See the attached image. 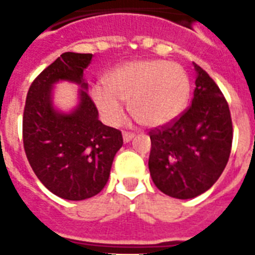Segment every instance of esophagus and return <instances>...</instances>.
<instances>
[{
  "mask_svg": "<svg viewBox=\"0 0 255 255\" xmlns=\"http://www.w3.org/2000/svg\"><path fill=\"white\" fill-rule=\"evenodd\" d=\"M135 137V133L133 132H123V140L126 143H128L129 140H132Z\"/></svg>",
  "mask_w": 255,
  "mask_h": 255,
  "instance_id": "1",
  "label": "esophagus"
}]
</instances>
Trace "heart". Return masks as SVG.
Wrapping results in <instances>:
<instances>
[{
    "label": "heart",
    "mask_w": 255,
    "mask_h": 255,
    "mask_svg": "<svg viewBox=\"0 0 255 255\" xmlns=\"http://www.w3.org/2000/svg\"><path fill=\"white\" fill-rule=\"evenodd\" d=\"M105 87L92 88V99L106 123L123 122L127 103L131 115L147 127H159L176 119L185 108L190 82L181 65L163 59L133 61L108 74Z\"/></svg>",
    "instance_id": "heart-1"
}]
</instances>
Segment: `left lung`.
Returning a JSON list of instances; mask_svg holds the SVG:
<instances>
[{"label": "left lung", "mask_w": 255, "mask_h": 255, "mask_svg": "<svg viewBox=\"0 0 255 255\" xmlns=\"http://www.w3.org/2000/svg\"><path fill=\"white\" fill-rule=\"evenodd\" d=\"M192 104L149 131L148 167L155 185L170 197L193 198L212 188L225 169L233 141L229 104L201 67Z\"/></svg>", "instance_id": "8db88e82"}]
</instances>
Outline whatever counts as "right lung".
<instances>
[{
  "mask_svg": "<svg viewBox=\"0 0 255 255\" xmlns=\"http://www.w3.org/2000/svg\"><path fill=\"white\" fill-rule=\"evenodd\" d=\"M92 54L63 53L33 81L26 96L22 137L26 157L39 181L58 197L86 200L103 189L122 132L98 119V108L87 91L71 114H59L51 103V87L58 80L87 88L83 70Z\"/></svg>",
  "mask_w": 255,
  "mask_h": 255,
  "instance_id": "add662e5",
  "label": "right lung"
}]
</instances>
